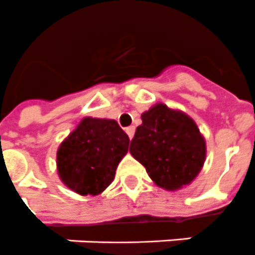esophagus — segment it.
I'll use <instances>...</instances> for the list:
<instances>
[{"instance_id":"esophagus-1","label":"esophagus","mask_w":255,"mask_h":255,"mask_svg":"<svg viewBox=\"0 0 255 255\" xmlns=\"http://www.w3.org/2000/svg\"><path fill=\"white\" fill-rule=\"evenodd\" d=\"M126 132H127V135L129 139H132L133 137V135H135V127L133 126H131V127H127L126 128Z\"/></svg>"}]
</instances>
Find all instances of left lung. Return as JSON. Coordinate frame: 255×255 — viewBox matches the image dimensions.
<instances>
[{
	"mask_svg": "<svg viewBox=\"0 0 255 255\" xmlns=\"http://www.w3.org/2000/svg\"><path fill=\"white\" fill-rule=\"evenodd\" d=\"M129 152L156 185L177 190L189 185L204 167L206 144L189 115L164 103L141 114Z\"/></svg>",
	"mask_w": 255,
	"mask_h": 255,
	"instance_id": "8db88e82",
	"label": "left lung"
}]
</instances>
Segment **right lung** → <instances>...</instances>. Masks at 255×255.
I'll list each match as a JSON object with an SVG mask.
<instances>
[{
	"label": "right lung",
	"instance_id": "right-lung-1",
	"mask_svg": "<svg viewBox=\"0 0 255 255\" xmlns=\"http://www.w3.org/2000/svg\"><path fill=\"white\" fill-rule=\"evenodd\" d=\"M129 137L116 120L86 116L57 151L59 178L81 196L100 194L115 178Z\"/></svg>",
	"mask_w": 255,
	"mask_h": 255
}]
</instances>
